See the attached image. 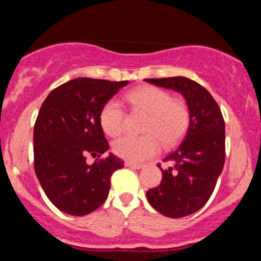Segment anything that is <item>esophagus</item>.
<instances>
[{
  "mask_svg": "<svg viewBox=\"0 0 261 261\" xmlns=\"http://www.w3.org/2000/svg\"><path fill=\"white\" fill-rule=\"evenodd\" d=\"M125 167H128V168H133V169H141L143 166L139 163H133V162H125Z\"/></svg>",
  "mask_w": 261,
  "mask_h": 261,
  "instance_id": "34e87169",
  "label": "esophagus"
}]
</instances>
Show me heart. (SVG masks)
Returning <instances> with one entry per match:
<instances>
[{"instance_id":"b5f03b06","label":"heart","mask_w":261,"mask_h":261,"mask_svg":"<svg viewBox=\"0 0 261 261\" xmlns=\"http://www.w3.org/2000/svg\"><path fill=\"white\" fill-rule=\"evenodd\" d=\"M134 112L147 114L142 136L125 135L113 142V152L128 162H143L153 157L164 146L182 139L190 124V112L185 101L172 98L169 92L153 86H143L127 93ZM125 112L118 100H108L100 112V125L109 136H118L124 128Z\"/></svg>"}]
</instances>
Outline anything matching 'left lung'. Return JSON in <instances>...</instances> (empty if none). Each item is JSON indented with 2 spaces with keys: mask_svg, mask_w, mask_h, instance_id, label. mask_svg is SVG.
<instances>
[{
  "mask_svg": "<svg viewBox=\"0 0 261 261\" xmlns=\"http://www.w3.org/2000/svg\"><path fill=\"white\" fill-rule=\"evenodd\" d=\"M152 85L181 93L190 112L182 142L163 162L162 181L146 193L148 202L167 217L180 218L199 211L214 193L226 158L224 120L220 107L206 88L187 77L146 79Z\"/></svg>",
  "mask_w": 261,
  "mask_h": 261,
  "instance_id": "left-lung-1",
  "label": "left lung"
}]
</instances>
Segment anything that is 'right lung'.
Wrapping results in <instances>:
<instances>
[{
	"label": "right lung",
	"instance_id": "obj_1",
	"mask_svg": "<svg viewBox=\"0 0 261 261\" xmlns=\"http://www.w3.org/2000/svg\"><path fill=\"white\" fill-rule=\"evenodd\" d=\"M128 81L80 77L50 92L34 125V169L49 200L72 216H85L106 201L110 178L124 161L109 153L101 108ZM87 155L98 156L93 165Z\"/></svg>",
	"mask_w": 261,
	"mask_h": 261
}]
</instances>
